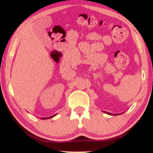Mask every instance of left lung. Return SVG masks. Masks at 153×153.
<instances>
[{
  "instance_id": "left-lung-1",
  "label": "left lung",
  "mask_w": 153,
  "mask_h": 153,
  "mask_svg": "<svg viewBox=\"0 0 153 153\" xmlns=\"http://www.w3.org/2000/svg\"><path fill=\"white\" fill-rule=\"evenodd\" d=\"M103 112H105V113L108 114V115H120V114H112V113H110V112H105V111H103Z\"/></svg>"
}]
</instances>
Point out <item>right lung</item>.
Instances as JSON below:
<instances>
[{"mask_svg": "<svg viewBox=\"0 0 153 153\" xmlns=\"http://www.w3.org/2000/svg\"><path fill=\"white\" fill-rule=\"evenodd\" d=\"M56 115V114H55V115H53V116H51V117H49V118H41V119H48V118H53V117H54V116H55Z\"/></svg>", "mask_w": 153, "mask_h": 153, "instance_id": "obj_1", "label": "right lung"}]
</instances>
